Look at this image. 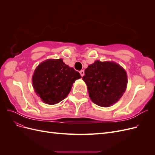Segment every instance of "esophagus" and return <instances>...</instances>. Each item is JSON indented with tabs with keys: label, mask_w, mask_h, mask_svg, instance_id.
I'll return each instance as SVG.
<instances>
[{
	"label": "esophagus",
	"mask_w": 155,
	"mask_h": 155,
	"mask_svg": "<svg viewBox=\"0 0 155 155\" xmlns=\"http://www.w3.org/2000/svg\"><path fill=\"white\" fill-rule=\"evenodd\" d=\"M79 74H80L81 76L83 77L84 75H85V72H84L83 70H80V71H79Z\"/></svg>",
	"instance_id": "34e87169"
}]
</instances>
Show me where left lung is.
<instances>
[{"label":"left lung","instance_id":"1","mask_svg":"<svg viewBox=\"0 0 155 155\" xmlns=\"http://www.w3.org/2000/svg\"><path fill=\"white\" fill-rule=\"evenodd\" d=\"M85 74L83 79L87 85L89 97L99 106L114 104L126 90V72L116 63L96 61L85 69Z\"/></svg>","mask_w":155,"mask_h":155}]
</instances>
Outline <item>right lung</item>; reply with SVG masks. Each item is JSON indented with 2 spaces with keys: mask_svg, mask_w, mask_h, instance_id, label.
Masks as SVG:
<instances>
[{
  "mask_svg": "<svg viewBox=\"0 0 155 155\" xmlns=\"http://www.w3.org/2000/svg\"><path fill=\"white\" fill-rule=\"evenodd\" d=\"M79 78V73L63 63L62 59H48L36 68L32 84L42 101L54 105L67 96L72 84Z\"/></svg>",
  "mask_w": 155,
  "mask_h": 155,
  "instance_id": "1",
  "label": "right lung"
}]
</instances>
